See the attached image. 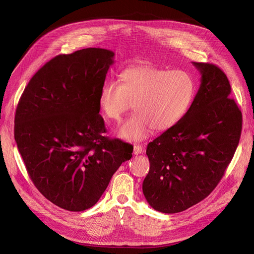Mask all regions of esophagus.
I'll list each match as a JSON object with an SVG mask.
<instances>
[{
    "mask_svg": "<svg viewBox=\"0 0 254 254\" xmlns=\"http://www.w3.org/2000/svg\"><path fill=\"white\" fill-rule=\"evenodd\" d=\"M143 152V147L141 145H135L134 146V154L138 155V154H141Z\"/></svg>",
    "mask_w": 254,
    "mask_h": 254,
    "instance_id": "34e87169",
    "label": "esophagus"
}]
</instances>
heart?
<instances>
[{"label": "heart", "mask_w": 254, "mask_h": 254, "mask_svg": "<svg viewBox=\"0 0 254 254\" xmlns=\"http://www.w3.org/2000/svg\"><path fill=\"white\" fill-rule=\"evenodd\" d=\"M106 82L99 93L104 116L118 122L130 108L132 113L116 128V135L128 142H140L152 129L165 131L178 125L194 100L196 85L192 76L181 70L143 64L130 66Z\"/></svg>", "instance_id": "b5f03b06"}]
</instances>
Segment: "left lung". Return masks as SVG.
<instances>
[{"mask_svg": "<svg viewBox=\"0 0 254 254\" xmlns=\"http://www.w3.org/2000/svg\"><path fill=\"white\" fill-rule=\"evenodd\" d=\"M201 84L181 122L150 142V169L142 185L156 211L173 214L208 196L224 175L239 144L242 113L217 65L192 63Z\"/></svg>", "mask_w": 254, "mask_h": 254, "instance_id": "obj_1", "label": "left lung"}]
</instances>
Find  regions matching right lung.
I'll return each mask as SVG.
<instances>
[{"mask_svg":"<svg viewBox=\"0 0 254 254\" xmlns=\"http://www.w3.org/2000/svg\"><path fill=\"white\" fill-rule=\"evenodd\" d=\"M114 52L85 48L50 60L17 105L14 138L26 171L47 199L68 211L95 205L132 146L105 137L99 93Z\"/></svg>","mask_w":254,"mask_h":254,"instance_id":"obj_1","label":"right lung"}]
</instances>
